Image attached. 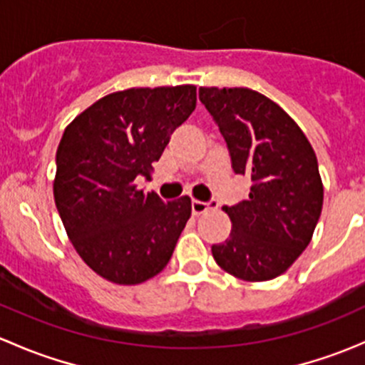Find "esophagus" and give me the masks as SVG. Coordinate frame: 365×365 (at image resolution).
Instances as JSON below:
<instances>
[{
  "label": "esophagus",
  "instance_id": "obj_1",
  "mask_svg": "<svg viewBox=\"0 0 365 365\" xmlns=\"http://www.w3.org/2000/svg\"><path fill=\"white\" fill-rule=\"evenodd\" d=\"M192 213L194 215H201V213H205L206 210L213 208V206H217L215 201H210V203H203V201H192Z\"/></svg>",
  "mask_w": 365,
  "mask_h": 365
}]
</instances>
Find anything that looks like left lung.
Here are the masks:
<instances>
[{
    "mask_svg": "<svg viewBox=\"0 0 365 365\" xmlns=\"http://www.w3.org/2000/svg\"><path fill=\"white\" fill-rule=\"evenodd\" d=\"M200 101L226 139L233 171L252 182L249 200L222 206L233 230L212 245L213 259L242 281H270L304 252L322 215L316 153L292 116L257 91L200 88Z\"/></svg>",
    "mask_w": 365,
    "mask_h": 365,
    "instance_id": "8db88e82",
    "label": "left lung"
}]
</instances>
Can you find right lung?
I'll return each instance as SVG.
<instances>
[{
  "label": "right lung",
  "instance_id": "obj_1",
  "mask_svg": "<svg viewBox=\"0 0 365 365\" xmlns=\"http://www.w3.org/2000/svg\"><path fill=\"white\" fill-rule=\"evenodd\" d=\"M196 109V86L109 93L65 128L53 190L73 249L114 284H141L164 270L189 220L190 197L164 203L138 189L169 138Z\"/></svg>",
  "mask_w": 365,
  "mask_h": 365
}]
</instances>
